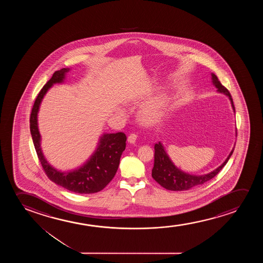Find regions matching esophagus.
Instances as JSON below:
<instances>
[{"label":"esophagus","instance_id":"1","mask_svg":"<svg viewBox=\"0 0 263 263\" xmlns=\"http://www.w3.org/2000/svg\"><path fill=\"white\" fill-rule=\"evenodd\" d=\"M137 134L132 133L130 134L129 136H128L127 140H128V142H129L130 144H135V143H136V141H137Z\"/></svg>","mask_w":263,"mask_h":263}]
</instances>
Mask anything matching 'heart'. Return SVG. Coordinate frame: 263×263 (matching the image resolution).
I'll return each instance as SVG.
<instances>
[{
  "label": "heart",
  "instance_id": "obj_1",
  "mask_svg": "<svg viewBox=\"0 0 263 263\" xmlns=\"http://www.w3.org/2000/svg\"><path fill=\"white\" fill-rule=\"evenodd\" d=\"M160 102L155 103V104L147 105L142 108L140 111V118L144 122H151L153 119H155V116L157 114Z\"/></svg>",
  "mask_w": 263,
  "mask_h": 263
}]
</instances>
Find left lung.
<instances>
[{
	"instance_id": "8db88e82",
	"label": "left lung",
	"mask_w": 263,
	"mask_h": 263,
	"mask_svg": "<svg viewBox=\"0 0 263 263\" xmlns=\"http://www.w3.org/2000/svg\"><path fill=\"white\" fill-rule=\"evenodd\" d=\"M211 76H212L211 79H212L213 84L216 87L217 91L220 93L227 95V97L229 98L232 108L234 109V112H235L234 101L229 90L221 84L215 73H211ZM234 150V148H233L227 160L218 168L214 170L211 173L203 174V175H193L190 173H184L181 170L177 168L176 166L174 165V163L172 162V160L170 159L169 155H167L162 143L159 142L158 144H155V164H154V168L152 170V177L155 179L156 182H158L166 190L173 191H187L190 189L205 183L216 176V174L223 169V166L227 164L228 160L230 159L231 155H233Z\"/></svg>"
}]
</instances>
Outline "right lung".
Segmentation results:
<instances>
[{"mask_svg":"<svg viewBox=\"0 0 263 263\" xmlns=\"http://www.w3.org/2000/svg\"><path fill=\"white\" fill-rule=\"evenodd\" d=\"M70 68H63L54 72L36 97L30 114V133L36 155L49 180L68 191L79 194H91L102 191L115 176L120 157L126 149V137L122 132L103 134L90 159L78 169L61 172L50 165L45 158L40 146L41 136L37 126V113L41 101L47 90L54 83H64L65 74Z\"/></svg>","mask_w":263,"mask_h":263,"instance_id":"1","label":"right lung"}]
</instances>
